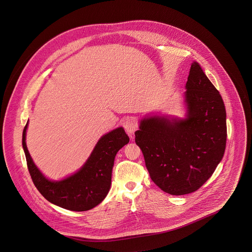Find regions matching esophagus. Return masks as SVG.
Masks as SVG:
<instances>
[{"label": "esophagus", "mask_w": 252, "mask_h": 252, "mask_svg": "<svg viewBox=\"0 0 252 252\" xmlns=\"http://www.w3.org/2000/svg\"><path fill=\"white\" fill-rule=\"evenodd\" d=\"M123 126H124L126 133L128 135H130V136L133 135V133L137 129V122L135 121L134 118H127V119H126V120L124 121Z\"/></svg>", "instance_id": "1"}]
</instances>
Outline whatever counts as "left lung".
Returning a JSON list of instances; mask_svg holds the SVG:
<instances>
[{
    "instance_id": "obj_1",
    "label": "left lung",
    "mask_w": 252,
    "mask_h": 252,
    "mask_svg": "<svg viewBox=\"0 0 252 252\" xmlns=\"http://www.w3.org/2000/svg\"><path fill=\"white\" fill-rule=\"evenodd\" d=\"M186 89L187 118H144L135 132L151 180L173 195L198 190L221 161L227 142L223 99L197 62Z\"/></svg>"
}]
</instances>
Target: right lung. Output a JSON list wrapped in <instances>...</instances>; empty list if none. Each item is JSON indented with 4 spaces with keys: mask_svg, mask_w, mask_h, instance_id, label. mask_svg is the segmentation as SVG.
<instances>
[{
    "mask_svg": "<svg viewBox=\"0 0 252 252\" xmlns=\"http://www.w3.org/2000/svg\"><path fill=\"white\" fill-rule=\"evenodd\" d=\"M27 126L28 122L23 132V147L28 171L38 192L49 202L74 212L88 211L101 203L110 188L115 156L129 142L124 128L118 127L104 135L78 172L65 180L51 181L40 173L28 152L25 143Z\"/></svg>",
    "mask_w": 252,
    "mask_h": 252,
    "instance_id": "add662e5",
    "label": "right lung"
}]
</instances>
